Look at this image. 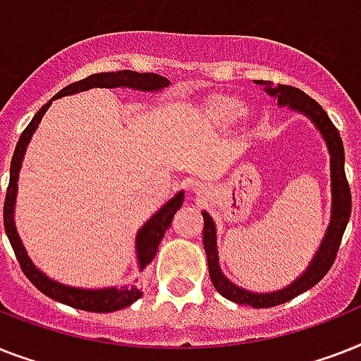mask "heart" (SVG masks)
I'll return each mask as SVG.
<instances>
[{
  "label": "heart",
  "instance_id": "obj_1",
  "mask_svg": "<svg viewBox=\"0 0 361 361\" xmlns=\"http://www.w3.org/2000/svg\"><path fill=\"white\" fill-rule=\"evenodd\" d=\"M240 108V106H238V104H235V102H227V104H224V109H226L227 114H233V111H236V109Z\"/></svg>",
  "mask_w": 361,
  "mask_h": 361
}]
</instances>
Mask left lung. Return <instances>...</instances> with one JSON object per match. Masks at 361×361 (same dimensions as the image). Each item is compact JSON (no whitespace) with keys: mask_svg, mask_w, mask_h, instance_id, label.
<instances>
[{"mask_svg":"<svg viewBox=\"0 0 361 361\" xmlns=\"http://www.w3.org/2000/svg\"><path fill=\"white\" fill-rule=\"evenodd\" d=\"M255 83L264 87V91L270 97H276L279 106H290L293 109H298V111L307 115L315 123L317 128L321 130L322 137L326 140L328 151H330L331 157V220L330 226H328L326 236H324L315 259L311 261L310 268L305 270L304 276H300L295 283H290L287 289L268 293V295H255V293H250V290H244L240 287H236L235 283H231L229 279L221 274L220 262H218L214 221L207 212H203V246L204 252H207L209 274L214 289L221 296H226L227 300H233L236 304H246L252 305V307H274V305L285 304L295 296L302 295V293L311 289L313 285L319 283L326 276L337 257V250H339V244H341L343 233L347 229L350 210H353V197H350V188H348L347 175H345V151H343L341 135H339L337 128L326 115V111L321 108V104L307 97L298 87H293V85H285V83L274 85V82H264V80H259Z\"/></svg>","mask_w":361,"mask_h":361,"instance_id":"1","label":"left lung"}]
</instances>
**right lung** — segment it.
I'll list each match as a JSON object with an SVG mask.
<instances>
[{
  "mask_svg": "<svg viewBox=\"0 0 361 361\" xmlns=\"http://www.w3.org/2000/svg\"><path fill=\"white\" fill-rule=\"evenodd\" d=\"M169 85V80L164 76H158L154 72H134V71H119V72H99V74H91V76L83 78L80 82H74L71 85H66L51 100L65 97V94L78 93V91H87L91 87H132L141 89V91H157ZM50 102H46L42 108L37 111L31 123L25 126V130L20 135L16 149H14L13 160H11V178H8L7 195H5V204H3V224H5V233L8 236V242L14 250V255L18 259V264L22 268V272L25 274V278L30 279L31 283L44 293L46 296L61 302V304L71 305V307H78L83 311H94V313H109V311H119L126 305L134 304L135 300L143 295V290L137 289V285H126V287H119V289H74V287H66V285L51 281L50 278H46L44 274H40L35 268L33 262L30 261L27 253H25L20 236L14 227V199H16V188H18V171L22 166V158H24L25 147L30 143L31 135H33L35 128L39 126L42 115L48 108ZM184 201V194L178 192L171 201H167L162 209L158 210L157 214L152 216L151 220L147 221L145 226L141 227L135 238V250H137V259H140V270L151 264L157 250L162 242L166 229L171 226V220L175 212L180 209V204Z\"/></svg>",
  "mask_w": 361,
  "mask_h": 361,
  "instance_id": "obj_1",
  "label": "right lung"
}]
</instances>
